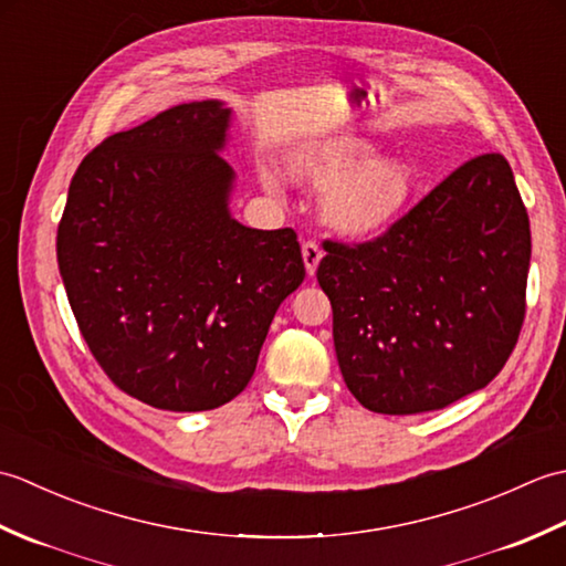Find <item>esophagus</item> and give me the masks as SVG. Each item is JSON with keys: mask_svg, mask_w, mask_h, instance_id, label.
Listing matches in <instances>:
<instances>
[{"mask_svg": "<svg viewBox=\"0 0 566 566\" xmlns=\"http://www.w3.org/2000/svg\"><path fill=\"white\" fill-rule=\"evenodd\" d=\"M302 255H304L306 272H308V274H316L318 262H321V258H323V250H321V245L316 243V240H306V243L302 245Z\"/></svg>", "mask_w": 566, "mask_h": 566, "instance_id": "1", "label": "esophagus"}]
</instances>
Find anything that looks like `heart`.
Returning a JSON list of instances; mask_svg holds the SVG:
<instances>
[{
    "instance_id": "heart-1",
    "label": "heart",
    "mask_w": 566,
    "mask_h": 566,
    "mask_svg": "<svg viewBox=\"0 0 566 566\" xmlns=\"http://www.w3.org/2000/svg\"><path fill=\"white\" fill-rule=\"evenodd\" d=\"M377 148L357 136L316 138L298 146L286 158L294 182L311 189L335 187L323 219L335 231L365 238L399 219L416 191V175L401 158H377ZM264 185L274 187L272 177Z\"/></svg>"
}]
</instances>
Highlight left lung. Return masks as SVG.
<instances>
[{
    "mask_svg": "<svg viewBox=\"0 0 566 566\" xmlns=\"http://www.w3.org/2000/svg\"><path fill=\"white\" fill-rule=\"evenodd\" d=\"M323 250L335 355L369 411L450 406L484 389L518 343L531 221L499 153L457 167L384 235Z\"/></svg>",
    "mask_w": 566,
    "mask_h": 566,
    "instance_id": "left-lung-1",
    "label": "left lung"
}]
</instances>
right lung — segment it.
Here are the masks:
<instances>
[{
  "label": "right lung",
  "mask_w": 566,
  "mask_h": 566,
  "mask_svg": "<svg viewBox=\"0 0 566 566\" xmlns=\"http://www.w3.org/2000/svg\"><path fill=\"white\" fill-rule=\"evenodd\" d=\"M228 126L231 109L203 99L109 136L80 163L57 226L84 343L118 389L163 411L235 399L306 276L292 228L231 216Z\"/></svg>",
  "instance_id": "add662e5"
}]
</instances>
